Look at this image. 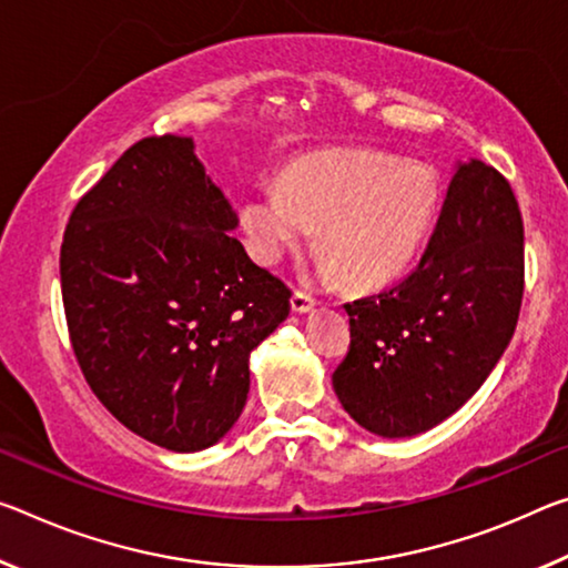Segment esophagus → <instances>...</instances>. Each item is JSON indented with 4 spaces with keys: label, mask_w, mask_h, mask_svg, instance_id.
<instances>
[{
    "label": "esophagus",
    "mask_w": 568,
    "mask_h": 568,
    "mask_svg": "<svg viewBox=\"0 0 568 568\" xmlns=\"http://www.w3.org/2000/svg\"><path fill=\"white\" fill-rule=\"evenodd\" d=\"M313 305H316V298H313L311 293H303V291H295L293 298H291V308L295 313H308L313 311Z\"/></svg>",
    "instance_id": "obj_1"
}]
</instances>
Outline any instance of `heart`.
Instances as JSON below:
<instances>
[{"mask_svg": "<svg viewBox=\"0 0 568 568\" xmlns=\"http://www.w3.org/2000/svg\"><path fill=\"white\" fill-rule=\"evenodd\" d=\"M435 171L379 151H338L303 159L283 184H260L242 202L247 245L275 265L318 227L321 273L354 287L399 277L437 217Z\"/></svg>", "mask_w": 568, "mask_h": 568, "instance_id": "1", "label": "heart"}]
</instances>
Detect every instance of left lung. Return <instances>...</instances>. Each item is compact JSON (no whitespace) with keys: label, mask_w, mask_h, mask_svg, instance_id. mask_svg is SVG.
<instances>
[{"label":"left lung","mask_w":568,"mask_h":568,"mask_svg":"<svg viewBox=\"0 0 568 568\" xmlns=\"http://www.w3.org/2000/svg\"><path fill=\"white\" fill-rule=\"evenodd\" d=\"M524 220L508 179L460 164L417 267L346 303L351 344L333 372L338 402L379 437L427 432L480 389L516 331Z\"/></svg>","instance_id":"1"}]
</instances>
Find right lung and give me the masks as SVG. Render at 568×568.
<instances>
[{
  "label": "right lung",
  "instance_id": "add662e5",
  "mask_svg": "<svg viewBox=\"0 0 568 568\" xmlns=\"http://www.w3.org/2000/svg\"><path fill=\"white\" fill-rule=\"evenodd\" d=\"M237 214L186 136L133 143L80 196L60 247L70 344L103 407L159 447L194 453L235 425L250 351L291 287L232 235Z\"/></svg>",
  "mask_w": 568,
  "mask_h": 568
}]
</instances>
